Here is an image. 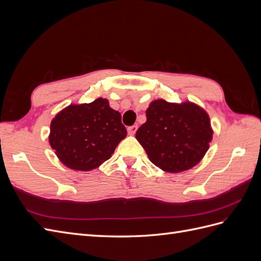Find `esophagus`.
I'll return each mask as SVG.
<instances>
[{
  "instance_id": "obj_1",
  "label": "esophagus",
  "mask_w": 261,
  "mask_h": 261,
  "mask_svg": "<svg viewBox=\"0 0 261 261\" xmlns=\"http://www.w3.org/2000/svg\"><path fill=\"white\" fill-rule=\"evenodd\" d=\"M137 129H138V126L137 125H133V126H129V127L127 128V132H128L129 135H134V134L137 132Z\"/></svg>"
}]
</instances>
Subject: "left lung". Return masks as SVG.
I'll use <instances>...</instances> for the list:
<instances>
[{"label":"left lung","instance_id":"1","mask_svg":"<svg viewBox=\"0 0 261 261\" xmlns=\"http://www.w3.org/2000/svg\"><path fill=\"white\" fill-rule=\"evenodd\" d=\"M146 116L136 138L158 168L170 173L186 171L207 152L212 129L208 114L200 107L160 99L150 103Z\"/></svg>","mask_w":261,"mask_h":261}]
</instances>
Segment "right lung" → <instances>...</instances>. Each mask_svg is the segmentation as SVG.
<instances>
[{
	"instance_id": "obj_1",
	"label": "right lung",
	"mask_w": 261,
	"mask_h": 261,
	"mask_svg": "<svg viewBox=\"0 0 261 261\" xmlns=\"http://www.w3.org/2000/svg\"><path fill=\"white\" fill-rule=\"evenodd\" d=\"M121 117L103 98L91 103L69 106L51 122L50 145L67 168L93 170L110 159L126 137L127 132Z\"/></svg>"
}]
</instances>
